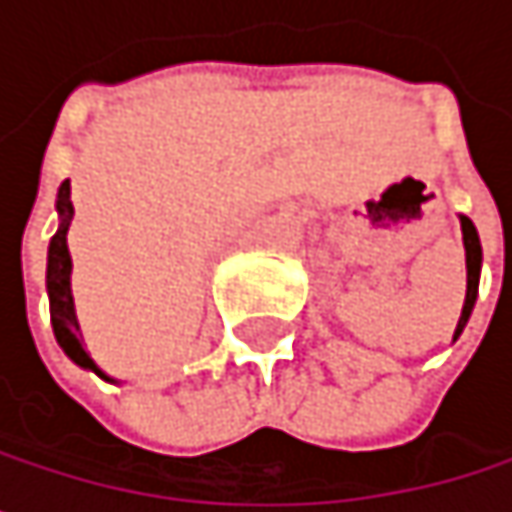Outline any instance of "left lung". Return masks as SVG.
I'll return each instance as SVG.
<instances>
[{"label": "left lung", "mask_w": 512, "mask_h": 512, "mask_svg": "<svg viewBox=\"0 0 512 512\" xmlns=\"http://www.w3.org/2000/svg\"><path fill=\"white\" fill-rule=\"evenodd\" d=\"M462 225V243H465V269H468V287H465V305H462L460 323H457V332L454 338H460V332L465 329L468 317H471V308H474V299H477V281H480V240H477V231L471 225V219L460 216Z\"/></svg>", "instance_id": "obj_1"}]
</instances>
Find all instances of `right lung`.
Wrapping results in <instances>:
<instances>
[{"instance_id":"obj_1","label":"right lung","mask_w":512,"mask_h":512,"mask_svg":"<svg viewBox=\"0 0 512 512\" xmlns=\"http://www.w3.org/2000/svg\"><path fill=\"white\" fill-rule=\"evenodd\" d=\"M55 210H58V231L52 234L50 255H47V293H50L52 332H55L58 347L73 358L79 367H88V370L100 373V367L91 361V356L85 353V347L79 341V323H76L73 296H70V252H67V228H70V219H73L70 180L61 183Z\"/></svg>"}]
</instances>
